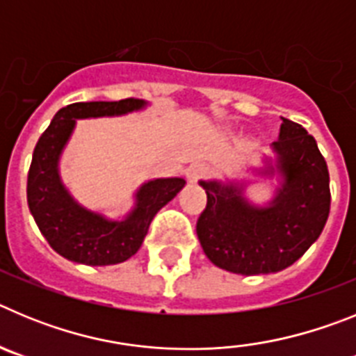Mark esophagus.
I'll return each instance as SVG.
<instances>
[{"mask_svg":"<svg viewBox=\"0 0 356 356\" xmlns=\"http://www.w3.org/2000/svg\"><path fill=\"white\" fill-rule=\"evenodd\" d=\"M205 172H207L205 165H201V163H194V165H191V168H188L187 178L191 181H194V184H196L197 180H201V178L205 176Z\"/></svg>","mask_w":356,"mask_h":356,"instance_id":"1","label":"esophagus"}]
</instances>
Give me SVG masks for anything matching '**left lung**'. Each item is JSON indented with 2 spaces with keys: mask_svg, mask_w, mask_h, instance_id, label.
Returning a JSON list of instances; mask_svg holds the SVG:
<instances>
[{
  "mask_svg": "<svg viewBox=\"0 0 356 356\" xmlns=\"http://www.w3.org/2000/svg\"><path fill=\"white\" fill-rule=\"evenodd\" d=\"M276 165L260 175L282 176L269 207H254L242 185L200 181L207 207L196 225L201 248L213 266L235 275H269L292 266L312 246L330 213V175L316 139L284 118L273 143Z\"/></svg>",
  "mask_w": 356,
  "mask_h": 356,
  "instance_id": "obj_1",
  "label": "left lung"
}]
</instances>
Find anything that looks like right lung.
Returning a JSON list of instances; mask_svg holds the SVG:
<instances>
[{
	"mask_svg": "<svg viewBox=\"0 0 356 356\" xmlns=\"http://www.w3.org/2000/svg\"><path fill=\"white\" fill-rule=\"evenodd\" d=\"M146 106L143 99L72 103L55 114L33 149L26 196L30 212L49 246L71 262L112 266L134 257L155 213L184 188V178H156L135 194V209L122 221H110L72 200L60 181L58 160L76 119L122 115Z\"/></svg>",
	"mask_w": 356,
	"mask_h": 356,
	"instance_id": "obj_1",
	"label": "right lung"
}]
</instances>
